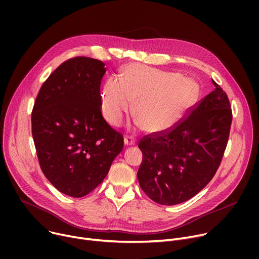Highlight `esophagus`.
Masks as SVG:
<instances>
[{"mask_svg":"<svg viewBox=\"0 0 259 259\" xmlns=\"http://www.w3.org/2000/svg\"><path fill=\"white\" fill-rule=\"evenodd\" d=\"M124 144L126 146H134L135 144H137V141H135L132 137H126L124 139Z\"/></svg>","mask_w":259,"mask_h":259,"instance_id":"34e87169","label":"esophagus"}]
</instances>
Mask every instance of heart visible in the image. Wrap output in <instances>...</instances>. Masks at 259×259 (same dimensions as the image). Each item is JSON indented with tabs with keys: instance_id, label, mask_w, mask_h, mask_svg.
<instances>
[{
	"instance_id": "b5f03b06",
	"label": "heart",
	"mask_w": 259,
	"mask_h": 259,
	"mask_svg": "<svg viewBox=\"0 0 259 259\" xmlns=\"http://www.w3.org/2000/svg\"><path fill=\"white\" fill-rule=\"evenodd\" d=\"M193 81L176 72L142 64L127 66L120 79H107L102 91V111L109 124L118 126L135 103L138 125L148 133L162 134L178 126L192 107Z\"/></svg>"
}]
</instances>
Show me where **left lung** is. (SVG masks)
Segmentation results:
<instances>
[{
    "label": "left lung",
    "mask_w": 259,
    "mask_h": 259,
    "mask_svg": "<svg viewBox=\"0 0 259 259\" xmlns=\"http://www.w3.org/2000/svg\"><path fill=\"white\" fill-rule=\"evenodd\" d=\"M215 90L195 105L171 131L144 137L138 179L144 192L160 205L184 202L205 188L226 150L232 111L226 92Z\"/></svg>",
    "instance_id": "left-lung-1"
}]
</instances>
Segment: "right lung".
I'll use <instances>...</instances> for the list:
<instances>
[{
    "mask_svg": "<svg viewBox=\"0 0 259 259\" xmlns=\"http://www.w3.org/2000/svg\"><path fill=\"white\" fill-rule=\"evenodd\" d=\"M105 73L99 60H68L46 79L33 106L32 138L40 169L53 187L71 197L97 188L124 147L122 135L102 115Z\"/></svg>",
    "mask_w": 259,
    "mask_h": 259,
    "instance_id": "add662e5",
    "label": "right lung"
}]
</instances>
